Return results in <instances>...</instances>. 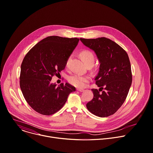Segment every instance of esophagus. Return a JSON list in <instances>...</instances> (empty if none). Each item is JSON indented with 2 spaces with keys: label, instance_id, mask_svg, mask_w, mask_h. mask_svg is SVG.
Masks as SVG:
<instances>
[{
  "label": "esophagus",
  "instance_id": "obj_1",
  "mask_svg": "<svg viewBox=\"0 0 153 153\" xmlns=\"http://www.w3.org/2000/svg\"><path fill=\"white\" fill-rule=\"evenodd\" d=\"M77 90L79 91H80V92H82V91H84V89H81V88H77Z\"/></svg>",
  "mask_w": 153,
  "mask_h": 153
}]
</instances>
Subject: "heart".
Masks as SVG:
<instances>
[{"mask_svg":"<svg viewBox=\"0 0 153 153\" xmlns=\"http://www.w3.org/2000/svg\"><path fill=\"white\" fill-rule=\"evenodd\" d=\"M80 56L86 65L89 63H94V57L93 54L88 51H82L80 53ZM71 59V56L69 57L66 62V66H68ZM90 80V77L87 76H82L79 74H75L68 77V82L70 84L77 88L84 87L86 83Z\"/></svg>","mask_w":153,"mask_h":153,"instance_id":"obj_1","label":"heart"}]
</instances>
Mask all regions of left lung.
<instances>
[{"label": "left lung", "instance_id": "left-lung-1", "mask_svg": "<svg viewBox=\"0 0 153 153\" xmlns=\"http://www.w3.org/2000/svg\"><path fill=\"white\" fill-rule=\"evenodd\" d=\"M80 39L95 52L100 63L98 74L95 77L96 84L100 89L91 90L93 98L87 104V108L100 117L112 115L124 103L132 84L128 55L120 46L105 37Z\"/></svg>", "mask_w": 153, "mask_h": 153}]
</instances>
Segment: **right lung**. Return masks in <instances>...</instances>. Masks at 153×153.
<instances>
[{
  "label": "right lung",
  "instance_id": "add662e5",
  "mask_svg": "<svg viewBox=\"0 0 153 153\" xmlns=\"http://www.w3.org/2000/svg\"><path fill=\"white\" fill-rule=\"evenodd\" d=\"M77 38L50 36L42 39L27 53L21 66L20 88L27 102L36 112L51 115L60 110L74 87L51 82L66 66L77 46Z\"/></svg>",
  "mask_w": 153,
  "mask_h": 153
}]
</instances>
